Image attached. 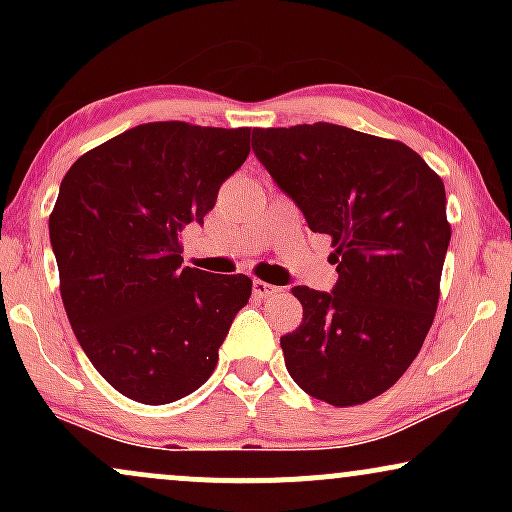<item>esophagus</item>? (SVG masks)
Instances as JSON below:
<instances>
[{
	"mask_svg": "<svg viewBox=\"0 0 512 512\" xmlns=\"http://www.w3.org/2000/svg\"><path fill=\"white\" fill-rule=\"evenodd\" d=\"M252 293H255V298H269V296H276V293H279V286L267 284V281H262V279H255L252 281Z\"/></svg>",
	"mask_w": 512,
	"mask_h": 512,
	"instance_id": "esophagus-1",
	"label": "esophagus"
}]
</instances>
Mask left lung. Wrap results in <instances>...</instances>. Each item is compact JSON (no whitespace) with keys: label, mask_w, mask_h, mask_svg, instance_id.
Masks as SVG:
<instances>
[{"label":"left lung","mask_w":512,"mask_h":512,"mask_svg":"<svg viewBox=\"0 0 512 512\" xmlns=\"http://www.w3.org/2000/svg\"><path fill=\"white\" fill-rule=\"evenodd\" d=\"M252 151L332 238L337 286H293L298 330L281 337L301 390L334 407L383 395L411 366L436 317L450 243L445 187L397 139L315 125L252 129Z\"/></svg>","instance_id":"obj_1"}]
</instances>
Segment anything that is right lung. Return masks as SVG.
<instances>
[{
	"label": "right lung",
	"instance_id": "1",
	"mask_svg": "<svg viewBox=\"0 0 512 512\" xmlns=\"http://www.w3.org/2000/svg\"><path fill=\"white\" fill-rule=\"evenodd\" d=\"M250 127L146 122L86 151L67 170L50 243L72 330L120 395L168 404L202 387L245 274L182 267V226L202 223L250 154Z\"/></svg>",
	"mask_w": 512,
	"mask_h": 512
}]
</instances>
